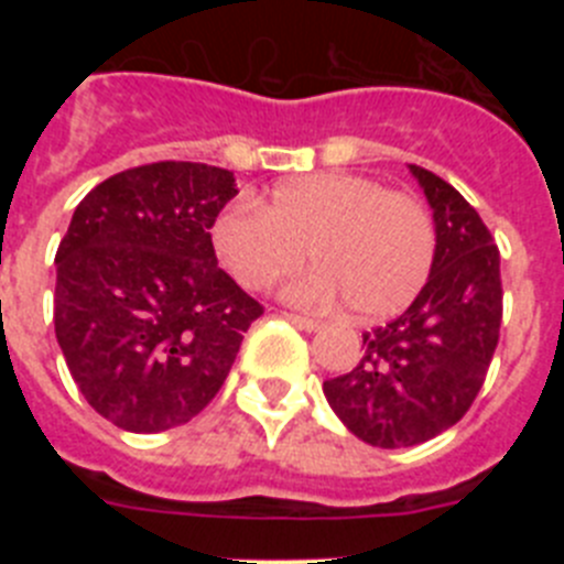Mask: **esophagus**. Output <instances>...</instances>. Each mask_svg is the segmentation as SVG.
<instances>
[{
	"instance_id": "34e87169",
	"label": "esophagus",
	"mask_w": 564,
	"mask_h": 564,
	"mask_svg": "<svg viewBox=\"0 0 564 564\" xmlns=\"http://www.w3.org/2000/svg\"><path fill=\"white\" fill-rule=\"evenodd\" d=\"M285 318L288 322H293V325L296 327H302V330H318V322L316 318H307V316H299V313H285Z\"/></svg>"
}]
</instances>
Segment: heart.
Segmentation results:
<instances>
[{
	"label": "heart",
	"mask_w": 564,
	"mask_h": 564,
	"mask_svg": "<svg viewBox=\"0 0 564 564\" xmlns=\"http://www.w3.org/2000/svg\"><path fill=\"white\" fill-rule=\"evenodd\" d=\"M223 265L248 291H268L296 271L311 248L318 268L288 285L296 305L327 307L344 296L361 318L403 311L430 279L437 228L412 192L347 172L307 174L273 192L271 206L239 197L212 228Z\"/></svg>",
	"instance_id": "heart-1"
}]
</instances>
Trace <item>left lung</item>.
I'll return each instance as SVG.
<instances>
[{
    "mask_svg": "<svg viewBox=\"0 0 564 564\" xmlns=\"http://www.w3.org/2000/svg\"><path fill=\"white\" fill-rule=\"evenodd\" d=\"M435 212L430 282L398 318L364 333V352L325 398L356 437L381 449L432 441L475 403L502 325L500 251L455 186L415 166Z\"/></svg>",
    "mask_w": 564,
    "mask_h": 564,
    "instance_id": "8db88e82",
    "label": "left lung"
}]
</instances>
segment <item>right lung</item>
Wrapping results in <instances>:
<instances>
[{"label": "right lung", "mask_w": 564, "mask_h": 564, "mask_svg": "<svg viewBox=\"0 0 564 564\" xmlns=\"http://www.w3.org/2000/svg\"><path fill=\"white\" fill-rule=\"evenodd\" d=\"M234 194L228 169L143 163L98 183L58 242V347L89 406L121 430L200 415L265 311L217 268L212 226Z\"/></svg>", "instance_id": "1"}]
</instances>
